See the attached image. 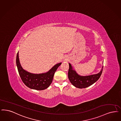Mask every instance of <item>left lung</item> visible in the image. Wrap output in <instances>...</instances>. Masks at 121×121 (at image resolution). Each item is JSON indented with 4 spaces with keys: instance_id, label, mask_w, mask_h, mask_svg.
<instances>
[{
    "instance_id": "8db88e82",
    "label": "left lung",
    "mask_w": 121,
    "mask_h": 121,
    "mask_svg": "<svg viewBox=\"0 0 121 121\" xmlns=\"http://www.w3.org/2000/svg\"><path fill=\"white\" fill-rule=\"evenodd\" d=\"M68 77L69 81L74 86L78 88H85L96 82L101 75L103 66L101 71L97 74L87 76H81L73 70L72 65L69 63Z\"/></svg>"
}]
</instances>
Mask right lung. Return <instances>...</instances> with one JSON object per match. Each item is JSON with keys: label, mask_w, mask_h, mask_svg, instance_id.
Listing matches in <instances>:
<instances>
[{"label": "right lung", "mask_w": 121, "mask_h": 121, "mask_svg": "<svg viewBox=\"0 0 121 121\" xmlns=\"http://www.w3.org/2000/svg\"><path fill=\"white\" fill-rule=\"evenodd\" d=\"M61 63L56 64L47 73L35 74L28 73L22 68L20 63L18 52L16 57V64L22 81L27 87L39 91L44 90L50 86L52 82L55 72Z\"/></svg>", "instance_id": "1"}]
</instances>
